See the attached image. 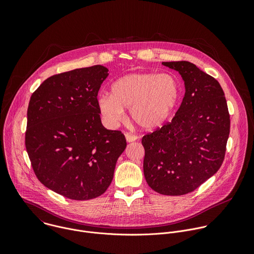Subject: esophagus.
Listing matches in <instances>:
<instances>
[{"label": "esophagus", "instance_id": "34e87169", "mask_svg": "<svg viewBox=\"0 0 254 254\" xmlns=\"http://www.w3.org/2000/svg\"><path fill=\"white\" fill-rule=\"evenodd\" d=\"M126 138H127V141H128V142H131V141H134V140H136L138 137L136 136V135H134V134H131V133H126Z\"/></svg>", "mask_w": 254, "mask_h": 254}]
</instances>
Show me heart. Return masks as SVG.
Here are the masks:
<instances>
[{"label":"heart","mask_w":254,"mask_h":254,"mask_svg":"<svg viewBox=\"0 0 254 254\" xmlns=\"http://www.w3.org/2000/svg\"><path fill=\"white\" fill-rule=\"evenodd\" d=\"M180 97V85L170 74L130 73L117 79L111 94L97 98L99 114L110 127L126 121L125 108H130L132 121L140 127L155 129L172 116Z\"/></svg>","instance_id":"obj_1"}]
</instances>
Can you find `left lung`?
I'll return each mask as SVG.
<instances>
[{
	"instance_id": "left-lung-1",
	"label": "left lung",
	"mask_w": 254,
	"mask_h": 254,
	"mask_svg": "<svg viewBox=\"0 0 254 254\" xmlns=\"http://www.w3.org/2000/svg\"><path fill=\"white\" fill-rule=\"evenodd\" d=\"M182 76L185 95L171 123L143 135V175L162 195L196 190L221 167L230 116L219 82L188 61L163 62Z\"/></svg>"
}]
</instances>
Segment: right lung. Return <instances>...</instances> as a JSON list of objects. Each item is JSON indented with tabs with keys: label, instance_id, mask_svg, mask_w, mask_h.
Returning a JSON list of instances; mask_svg holds the SVG:
<instances>
[{
	"label": "right lung",
	"instance_id": "1",
	"mask_svg": "<svg viewBox=\"0 0 254 254\" xmlns=\"http://www.w3.org/2000/svg\"><path fill=\"white\" fill-rule=\"evenodd\" d=\"M107 76L101 65L63 72L47 78L29 101L25 144L34 173L72 200L102 195L127 147L124 133L101 124L97 93Z\"/></svg>",
	"mask_w": 254,
	"mask_h": 254
}]
</instances>
